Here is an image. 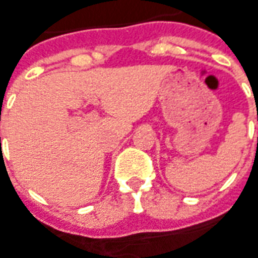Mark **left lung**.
Segmentation results:
<instances>
[{
  "mask_svg": "<svg viewBox=\"0 0 258 258\" xmlns=\"http://www.w3.org/2000/svg\"><path fill=\"white\" fill-rule=\"evenodd\" d=\"M257 120H258V118H257Z\"/></svg>",
  "mask_w": 258,
  "mask_h": 258,
  "instance_id": "obj_1",
  "label": "left lung"
}]
</instances>
